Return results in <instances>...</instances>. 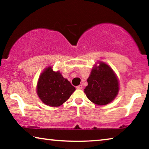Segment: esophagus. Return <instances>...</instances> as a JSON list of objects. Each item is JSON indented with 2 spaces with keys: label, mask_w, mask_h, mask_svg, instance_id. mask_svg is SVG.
Instances as JSON below:
<instances>
[{
  "label": "esophagus",
  "mask_w": 149,
  "mask_h": 149,
  "mask_svg": "<svg viewBox=\"0 0 149 149\" xmlns=\"http://www.w3.org/2000/svg\"><path fill=\"white\" fill-rule=\"evenodd\" d=\"M76 88L77 89H82V88H83V85H78V86H77L76 87Z\"/></svg>",
  "instance_id": "esophagus-1"
}]
</instances>
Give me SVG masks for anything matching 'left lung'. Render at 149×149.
Wrapping results in <instances>:
<instances>
[{
  "instance_id": "8db88e82",
  "label": "left lung",
  "mask_w": 149,
  "mask_h": 149,
  "mask_svg": "<svg viewBox=\"0 0 149 149\" xmlns=\"http://www.w3.org/2000/svg\"><path fill=\"white\" fill-rule=\"evenodd\" d=\"M93 68L84 89L87 97L98 105H106L114 100L119 91L116 75L109 65L100 62Z\"/></svg>"
}]
</instances>
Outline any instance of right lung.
Returning a JSON list of instances; mask_svg holds the SVG:
<instances>
[{"label":"right lung","mask_w":149,"mask_h":149,"mask_svg":"<svg viewBox=\"0 0 149 149\" xmlns=\"http://www.w3.org/2000/svg\"><path fill=\"white\" fill-rule=\"evenodd\" d=\"M75 88L59 71L54 72L48 67L40 75L37 93L44 104L49 107H60L69 99Z\"/></svg>","instance_id":"right-lung-1"}]
</instances>
